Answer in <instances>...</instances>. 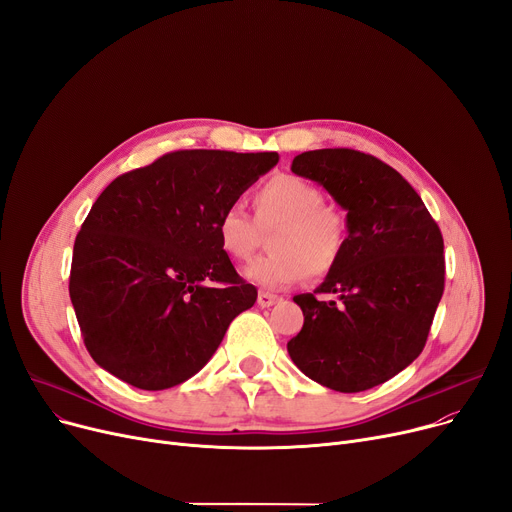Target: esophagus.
<instances>
[{"instance_id": "obj_1", "label": "esophagus", "mask_w": 512, "mask_h": 512, "mask_svg": "<svg viewBox=\"0 0 512 512\" xmlns=\"http://www.w3.org/2000/svg\"><path fill=\"white\" fill-rule=\"evenodd\" d=\"M278 301H280L278 294H272V292H259V294H257V305H259L261 309L272 307V305H276Z\"/></svg>"}]
</instances>
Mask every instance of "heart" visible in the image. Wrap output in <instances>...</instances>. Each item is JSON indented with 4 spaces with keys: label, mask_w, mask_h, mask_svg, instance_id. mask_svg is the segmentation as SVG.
I'll return each instance as SVG.
<instances>
[{
    "label": "heart",
    "mask_w": 512,
    "mask_h": 512,
    "mask_svg": "<svg viewBox=\"0 0 512 512\" xmlns=\"http://www.w3.org/2000/svg\"><path fill=\"white\" fill-rule=\"evenodd\" d=\"M255 220L238 205L220 213L218 242L234 261H249L261 245V230H272L267 253L247 265L245 276L263 288H286L307 274L324 278L344 257L348 226L344 215L326 205L324 191L313 182L278 174L253 197Z\"/></svg>",
    "instance_id": "heart-1"
}]
</instances>
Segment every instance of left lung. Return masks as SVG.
Masks as SVG:
<instances>
[{
    "mask_svg": "<svg viewBox=\"0 0 512 512\" xmlns=\"http://www.w3.org/2000/svg\"><path fill=\"white\" fill-rule=\"evenodd\" d=\"M290 170L346 209L348 242L321 286L294 297L305 324L288 355L336 392L380 386L423 351L444 292L442 232L415 188L378 157L317 149L294 157Z\"/></svg>",
    "mask_w": 512,
    "mask_h": 512,
    "instance_id": "1",
    "label": "left lung"
}]
</instances>
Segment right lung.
Wrapping results in <instances>:
<instances>
[{
    "mask_svg": "<svg viewBox=\"0 0 512 512\" xmlns=\"http://www.w3.org/2000/svg\"><path fill=\"white\" fill-rule=\"evenodd\" d=\"M278 153L172 151L118 176L74 240L70 299L93 361L141 390L193 378L255 305L218 242L220 213Z\"/></svg>",
    "mask_w": 512,
    "mask_h": 512,
    "instance_id": "add662e5",
    "label": "right lung"
}]
</instances>
